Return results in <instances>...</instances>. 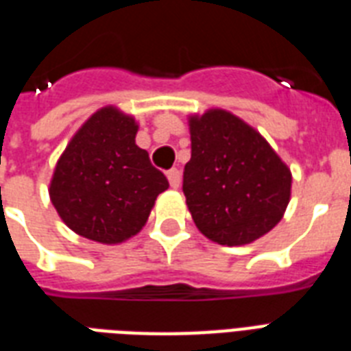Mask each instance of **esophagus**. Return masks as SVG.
Listing matches in <instances>:
<instances>
[{
  "label": "esophagus",
  "mask_w": 351,
  "mask_h": 351,
  "mask_svg": "<svg viewBox=\"0 0 351 351\" xmlns=\"http://www.w3.org/2000/svg\"><path fill=\"white\" fill-rule=\"evenodd\" d=\"M167 180H169V184H171V187H173V189H176V187H180V180H182L180 171H178V169H169V171H167Z\"/></svg>",
  "instance_id": "obj_1"
}]
</instances>
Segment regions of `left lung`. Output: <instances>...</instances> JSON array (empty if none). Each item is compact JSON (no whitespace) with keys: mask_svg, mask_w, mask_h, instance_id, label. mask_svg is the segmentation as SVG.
Here are the masks:
<instances>
[{"mask_svg":"<svg viewBox=\"0 0 351 351\" xmlns=\"http://www.w3.org/2000/svg\"><path fill=\"white\" fill-rule=\"evenodd\" d=\"M184 195L198 231L220 245L255 242L282 220L291 171L267 140L226 109L189 114Z\"/></svg>","mask_w":351,"mask_h":351,"instance_id":"8db88e82","label":"left lung"}]
</instances>
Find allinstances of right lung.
I'll use <instances>...</instances> for the list:
<instances>
[{
  "mask_svg": "<svg viewBox=\"0 0 351 351\" xmlns=\"http://www.w3.org/2000/svg\"><path fill=\"white\" fill-rule=\"evenodd\" d=\"M138 123L117 106L93 112L58 158L49 197L69 230L114 245L138 234L169 187L136 145Z\"/></svg>",
  "mask_w": 351,
  "mask_h": 351,
  "instance_id": "right-lung-1",
  "label": "right lung"
}]
</instances>
